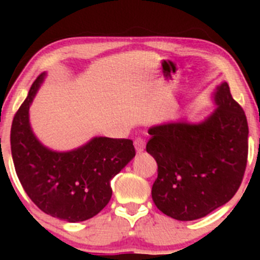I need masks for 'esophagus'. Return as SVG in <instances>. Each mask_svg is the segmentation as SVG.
<instances>
[{"instance_id": "1", "label": "esophagus", "mask_w": 260, "mask_h": 260, "mask_svg": "<svg viewBox=\"0 0 260 260\" xmlns=\"http://www.w3.org/2000/svg\"><path fill=\"white\" fill-rule=\"evenodd\" d=\"M135 147H136V151L137 153H141V152L145 151V147H146V141L143 138L137 137L135 140Z\"/></svg>"}]
</instances>
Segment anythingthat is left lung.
<instances>
[{
	"label": "left lung",
	"mask_w": 260,
	"mask_h": 260,
	"mask_svg": "<svg viewBox=\"0 0 260 260\" xmlns=\"http://www.w3.org/2000/svg\"><path fill=\"white\" fill-rule=\"evenodd\" d=\"M216 108L199 123L153 125L146 149L158 166L154 205L180 221L200 219L226 204L239 188L248 158V122L222 81L212 93Z\"/></svg>",
	"instance_id": "8db88e82"
}]
</instances>
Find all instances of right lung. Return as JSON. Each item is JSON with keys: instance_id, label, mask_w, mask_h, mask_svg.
Segmentation results:
<instances>
[{"instance_id": "obj_1", "label": "right lung", "mask_w": 260, "mask_h": 260, "mask_svg": "<svg viewBox=\"0 0 260 260\" xmlns=\"http://www.w3.org/2000/svg\"><path fill=\"white\" fill-rule=\"evenodd\" d=\"M46 73L31 85L15 114L11 153L23 190L40 210L68 222L95 216L112 198L111 180L136 156L131 140L94 137L67 152L44 146L30 124V106Z\"/></svg>"}]
</instances>
